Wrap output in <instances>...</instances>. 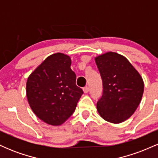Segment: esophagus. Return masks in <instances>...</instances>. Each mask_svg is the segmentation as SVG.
Masks as SVG:
<instances>
[{
	"label": "esophagus",
	"instance_id": "esophagus-1",
	"mask_svg": "<svg viewBox=\"0 0 158 158\" xmlns=\"http://www.w3.org/2000/svg\"><path fill=\"white\" fill-rule=\"evenodd\" d=\"M83 91H84L85 94H87L89 92V88L88 87H85L84 88H83Z\"/></svg>",
	"mask_w": 158,
	"mask_h": 158
}]
</instances>
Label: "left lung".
<instances>
[{
  "instance_id": "left-lung-1",
  "label": "left lung",
  "mask_w": 158,
  "mask_h": 158,
  "mask_svg": "<svg viewBox=\"0 0 158 158\" xmlns=\"http://www.w3.org/2000/svg\"><path fill=\"white\" fill-rule=\"evenodd\" d=\"M102 79L103 94L97 103L100 117L117 124L135 113L142 99L144 82L125 56L107 52L95 58Z\"/></svg>"
}]
</instances>
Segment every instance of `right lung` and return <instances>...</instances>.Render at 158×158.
<instances>
[{
  "instance_id": "1",
  "label": "right lung",
  "mask_w": 158,
  "mask_h": 158,
  "mask_svg": "<svg viewBox=\"0 0 158 158\" xmlns=\"http://www.w3.org/2000/svg\"><path fill=\"white\" fill-rule=\"evenodd\" d=\"M71 59L56 52L29 76L26 94L30 108L41 120L60 126L73 114L83 90L76 85Z\"/></svg>"
}]
</instances>
